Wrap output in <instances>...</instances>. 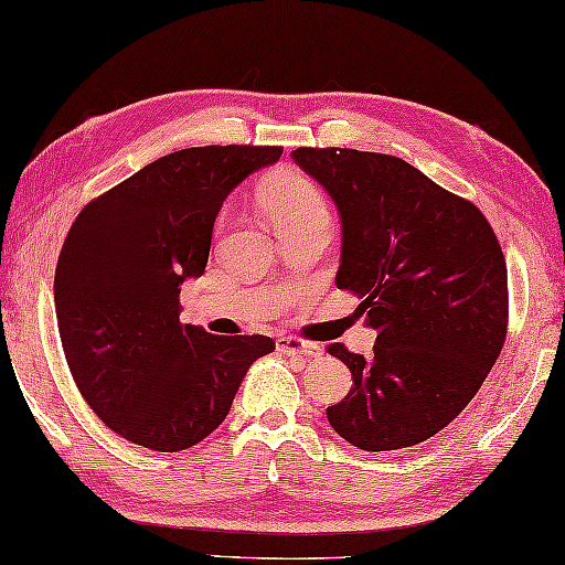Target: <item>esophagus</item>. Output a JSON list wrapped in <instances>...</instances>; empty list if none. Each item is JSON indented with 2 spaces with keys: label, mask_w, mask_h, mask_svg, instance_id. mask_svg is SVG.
I'll use <instances>...</instances> for the list:
<instances>
[{
  "label": "esophagus",
  "mask_w": 565,
  "mask_h": 565,
  "mask_svg": "<svg viewBox=\"0 0 565 565\" xmlns=\"http://www.w3.org/2000/svg\"><path fill=\"white\" fill-rule=\"evenodd\" d=\"M276 348H279V352H284V355L298 358V360H311V358L323 355V348L301 338H279L276 340Z\"/></svg>",
  "instance_id": "34e87169"
}]
</instances>
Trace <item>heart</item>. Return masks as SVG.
I'll list each match as a JSON object with an SVG mask.
<instances>
[{
    "mask_svg": "<svg viewBox=\"0 0 565 565\" xmlns=\"http://www.w3.org/2000/svg\"><path fill=\"white\" fill-rule=\"evenodd\" d=\"M259 198L276 230L316 223V220H330L323 191L301 171L284 169L271 173L262 183Z\"/></svg>",
    "mask_w": 565,
    "mask_h": 565,
    "instance_id": "heart-1",
    "label": "heart"
}]
</instances>
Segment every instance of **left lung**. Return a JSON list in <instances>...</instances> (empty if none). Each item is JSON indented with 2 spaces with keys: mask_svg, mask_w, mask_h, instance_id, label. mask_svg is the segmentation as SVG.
<instances>
[{
  "mask_svg": "<svg viewBox=\"0 0 565 565\" xmlns=\"http://www.w3.org/2000/svg\"><path fill=\"white\" fill-rule=\"evenodd\" d=\"M340 213L338 289L377 330L370 358L345 345L352 390L328 422L360 450H399L446 428L482 386L507 338V264L478 207L412 163L358 149L291 151Z\"/></svg>",
  "mask_w": 565,
  "mask_h": 565,
  "instance_id": "8db88e82",
  "label": "left lung"
}]
</instances>
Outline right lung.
<instances>
[{
    "instance_id": "obj_1",
    "label": "right lung",
    "mask_w": 565,
    "mask_h": 565,
    "mask_svg": "<svg viewBox=\"0 0 565 565\" xmlns=\"http://www.w3.org/2000/svg\"><path fill=\"white\" fill-rule=\"evenodd\" d=\"M281 147H193L87 203L63 242L53 298L77 390L131 444L175 452L225 422L267 335L181 323V284L205 271L215 217Z\"/></svg>"
}]
</instances>
